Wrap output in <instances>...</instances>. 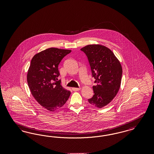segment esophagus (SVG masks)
Instances as JSON below:
<instances>
[{"instance_id": "34e87169", "label": "esophagus", "mask_w": 154, "mask_h": 154, "mask_svg": "<svg viewBox=\"0 0 154 154\" xmlns=\"http://www.w3.org/2000/svg\"><path fill=\"white\" fill-rule=\"evenodd\" d=\"M72 89L74 91H80L81 89L80 88H73Z\"/></svg>"}]
</instances>
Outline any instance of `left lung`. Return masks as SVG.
<instances>
[{"mask_svg": "<svg viewBox=\"0 0 154 154\" xmlns=\"http://www.w3.org/2000/svg\"><path fill=\"white\" fill-rule=\"evenodd\" d=\"M88 58L92 77L96 85L92 87L94 95L88 102L102 108L110 103L120 88L122 69L114 53L107 47L99 44H91L81 49Z\"/></svg>", "mask_w": 154, "mask_h": 154, "instance_id": "1", "label": "left lung"}]
</instances>
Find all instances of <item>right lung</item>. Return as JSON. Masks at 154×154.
<instances>
[{
	"label": "right lung",
	"mask_w": 154,
	"mask_h": 154,
	"mask_svg": "<svg viewBox=\"0 0 154 154\" xmlns=\"http://www.w3.org/2000/svg\"><path fill=\"white\" fill-rule=\"evenodd\" d=\"M71 50L50 48L36 54L31 60L27 81L32 95L47 110L54 111L62 107L71 92L63 88L58 65Z\"/></svg>",
	"instance_id": "add662e5"
}]
</instances>
